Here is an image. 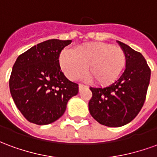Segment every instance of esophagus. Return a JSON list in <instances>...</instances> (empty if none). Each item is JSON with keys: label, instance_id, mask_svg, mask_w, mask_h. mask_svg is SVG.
Returning <instances> with one entry per match:
<instances>
[{"label": "esophagus", "instance_id": "34e87169", "mask_svg": "<svg viewBox=\"0 0 157 157\" xmlns=\"http://www.w3.org/2000/svg\"><path fill=\"white\" fill-rule=\"evenodd\" d=\"M83 87H87V86L85 85H83V84H79V89H80V90L83 88Z\"/></svg>", "mask_w": 157, "mask_h": 157}]
</instances>
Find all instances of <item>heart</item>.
Segmentation results:
<instances>
[{
	"label": "heart",
	"mask_w": 157,
	"mask_h": 157,
	"mask_svg": "<svg viewBox=\"0 0 157 157\" xmlns=\"http://www.w3.org/2000/svg\"><path fill=\"white\" fill-rule=\"evenodd\" d=\"M126 56L120 47L101 42L79 45L75 52L65 49L59 55V65L70 80H75L86 71L92 82L101 86L114 82L121 74Z\"/></svg>",
	"instance_id": "heart-1"
}]
</instances>
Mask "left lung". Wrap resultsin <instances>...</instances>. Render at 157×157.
Listing matches in <instances>:
<instances>
[{"label":"left lung","mask_w":157,"mask_h":157,"mask_svg":"<svg viewBox=\"0 0 157 157\" xmlns=\"http://www.w3.org/2000/svg\"><path fill=\"white\" fill-rule=\"evenodd\" d=\"M126 56V65L120 78L105 87H90L92 97L89 111L99 124L120 127L131 122L144 105L151 69L144 56L129 46L117 41Z\"/></svg>","instance_id":"8db88e82"}]
</instances>
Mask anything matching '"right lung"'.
Listing matches in <instances>:
<instances>
[{
	"instance_id": "1",
	"label": "right lung",
	"mask_w": 157,
	"mask_h": 157,
	"mask_svg": "<svg viewBox=\"0 0 157 157\" xmlns=\"http://www.w3.org/2000/svg\"><path fill=\"white\" fill-rule=\"evenodd\" d=\"M71 40L48 39L20 55L12 67L9 86L12 99L30 123L45 125L61 117L78 93V84L60 70L59 54Z\"/></svg>"
}]
</instances>
